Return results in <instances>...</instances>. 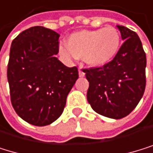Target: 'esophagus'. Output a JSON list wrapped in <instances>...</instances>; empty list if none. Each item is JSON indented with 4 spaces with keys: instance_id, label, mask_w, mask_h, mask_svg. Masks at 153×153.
Returning a JSON list of instances; mask_svg holds the SVG:
<instances>
[{
    "instance_id": "1",
    "label": "esophagus",
    "mask_w": 153,
    "mask_h": 153,
    "mask_svg": "<svg viewBox=\"0 0 153 153\" xmlns=\"http://www.w3.org/2000/svg\"><path fill=\"white\" fill-rule=\"evenodd\" d=\"M79 76H80V77H84V76H85V73L82 71V67L79 68Z\"/></svg>"
}]
</instances>
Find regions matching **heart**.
<instances>
[{
    "label": "heart",
    "instance_id": "b5f03b06",
    "mask_svg": "<svg viewBox=\"0 0 153 153\" xmlns=\"http://www.w3.org/2000/svg\"><path fill=\"white\" fill-rule=\"evenodd\" d=\"M67 45L59 48L62 56L68 59L74 56L83 58L92 68H103L117 56L121 46V35L111 26L83 30L72 33L67 40Z\"/></svg>",
    "mask_w": 153,
    "mask_h": 153
}]
</instances>
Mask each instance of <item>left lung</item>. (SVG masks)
Returning a JSON list of instances; mask_svg holds the SVG:
<instances>
[{
	"mask_svg": "<svg viewBox=\"0 0 153 153\" xmlns=\"http://www.w3.org/2000/svg\"><path fill=\"white\" fill-rule=\"evenodd\" d=\"M124 41L117 56L103 68L83 70L89 82L87 100L100 115L122 119L137 107L146 86V54L136 32L117 26Z\"/></svg>",
	"mask_w": 153,
	"mask_h": 153,
	"instance_id": "1",
	"label": "left lung"
}]
</instances>
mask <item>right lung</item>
I'll list each match as a JSON object with an SVG mask.
<instances>
[{
	"instance_id": "right-lung-1",
	"label": "right lung",
	"mask_w": 153,
	"mask_h": 153,
	"mask_svg": "<svg viewBox=\"0 0 153 153\" xmlns=\"http://www.w3.org/2000/svg\"><path fill=\"white\" fill-rule=\"evenodd\" d=\"M59 34L31 27L12 42L7 79L11 102L24 121L45 126L62 114L67 97L79 78L76 67L59 61Z\"/></svg>"
}]
</instances>
